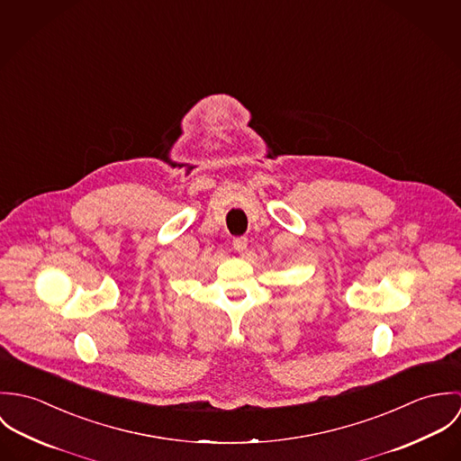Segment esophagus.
Returning a JSON list of instances; mask_svg holds the SVG:
<instances>
[{"mask_svg": "<svg viewBox=\"0 0 461 461\" xmlns=\"http://www.w3.org/2000/svg\"><path fill=\"white\" fill-rule=\"evenodd\" d=\"M247 245H249V240H247L245 236H241V238H236V240L232 241V247H234V250H236V252H240V254H243V252L247 250Z\"/></svg>", "mask_w": 461, "mask_h": 461, "instance_id": "obj_1", "label": "esophagus"}]
</instances>
